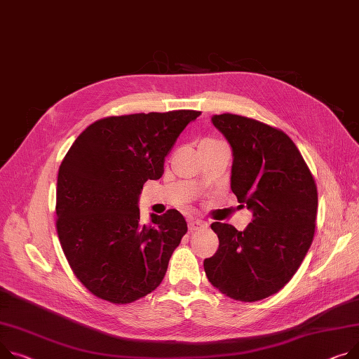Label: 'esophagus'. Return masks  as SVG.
<instances>
[{
	"instance_id": "obj_1",
	"label": "esophagus",
	"mask_w": 359,
	"mask_h": 359,
	"mask_svg": "<svg viewBox=\"0 0 359 359\" xmlns=\"http://www.w3.org/2000/svg\"><path fill=\"white\" fill-rule=\"evenodd\" d=\"M208 228V222L206 221H202V219H198V218H194L189 221V229L190 232L192 231H199V229H206Z\"/></svg>"
}]
</instances>
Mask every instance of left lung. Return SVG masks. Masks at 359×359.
<instances>
[{
	"label": "left lung",
	"instance_id": "8db88e82",
	"mask_svg": "<svg viewBox=\"0 0 359 359\" xmlns=\"http://www.w3.org/2000/svg\"><path fill=\"white\" fill-rule=\"evenodd\" d=\"M210 121L229 142L231 189L252 221L244 231L213 222L219 247L203 269L224 294L257 302L281 290L306 257L315 233L316 184L287 134L233 114Z\"/></svg>",
	"mask_w": 359,
	"mask_h": 359
}]
</instances>
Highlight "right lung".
Returning a JSON list of instances; mask_svg holds the SVG:
<instances>
[{
  "instance_id": "obj_1",
  "label": "right lung",
  "mask_w": 359,
  "mask_h": 359,
  "mask_svg": "<svg viewBox=\"0 0 359 359\" xmlns=\"http://www.w3.org/2000/svg\"><path fill=\"white\" fill-rule=\"evenodd\" d=\"M199 111L109 116L90 124L65 156L57 175L56 228L69 266L85 287L116 304L147 296L164 278L187 232L170 209L140 224L138 201L149 179Z\"/></svg>"
}]
</instances>
